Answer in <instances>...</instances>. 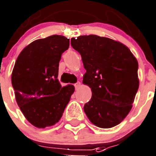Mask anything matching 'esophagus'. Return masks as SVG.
Masks as SVG:
<instances>
[{
	"instance_id": "1",
	"label": "esophagus",
	"mask_w": 156,
	"mask_h": 156,
	"mask_svg": "<svg viewBox=\"0 0 156 156\" xmlns=\"http://www.w3.org/2000/svg\"><path fill=\"white\" fill-rule=\"evenodd\" d=\"M80 86H81L80 82H77L76 84H75V88H76V89H79L80 88Z\"/></svg>"
}]
</instances>
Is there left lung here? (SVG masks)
Instances as JSON below:
<instances>
[{
	"label": "left lung",
	"mask_w": 156,
	"mask_h": 156,
	"mask_svg": "<svg viewBox=\"0 0 156 156\" xmlns=\"http://www.w3.org/2000/svg\"><path fill=\"white\" fill-rule=\"evenodd\" d=\"M71 44L86 70L83 84L92 91L84 106L86 115L100 128L118 125L130 111L139 89L136 58L126 45L94 34L72 38Z\"/></svg>",
	"instance_id": "8db88e82"
}]
</instances>
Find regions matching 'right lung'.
<instances>
[{"mask_svg":"<svg viewBox=\"0 0 156 156\" xmlns=\"http://www.w3.org/2000/svg\"><path fill=\"white\" fill-rule=\"evenodd\" d=\"M69 43L62 35L37 39L15 62L11 81L16 101L27 120L39 129L60 120L74 93L72 84L62 86L58 80L59 60Z\"/></svg>","mask_w":156,"mask_h":156,"instance_id":"1","label":"right lung"}]
</instances>
